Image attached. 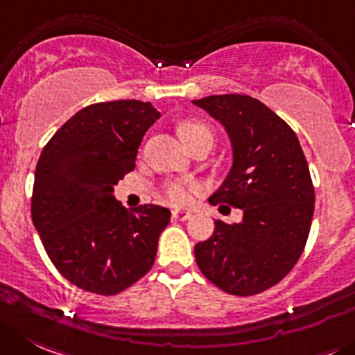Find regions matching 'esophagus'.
<instances>
[{
  "mask_svg": "<svg viewBox=\"0 0 355 355\" xmlns=\"http://www.w3.org/2000/svg\"><path fill=\"white\" fill-rule=\"evenodd\" d=\"M173 218L175 220H187V218H191V211L189 210H173Z\"/></svg>",
  "mask_w": 355,
  "mask_h": 355,
  "instance_id": "esophagus-1",
  "label": "esophagus"
}]
</instances>
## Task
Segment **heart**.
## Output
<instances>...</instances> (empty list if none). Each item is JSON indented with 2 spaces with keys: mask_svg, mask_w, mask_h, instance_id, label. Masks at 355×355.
I'll list each match as a JSON object with an SVG mask.
<instances>
[{
  "mask_svg": "<svg viewBox=\"0 0 355 355\" xmlns=\"http://www.w3.org/2000/svg\"><path fill=\"white\" fill-rule=\"evenodd\" d=\"M178 135H180V138L184 140V144L187 145V147L196 144L200 138H205V137L214 138L210 128L205 125L203 122H198V121L182 122V124L178 125ZM194 193H196V187H194L193 184H187V182H173V184H170L166 187V198L170 200V203L177 205V207L191 203Z\"/></svg>",
  "mask_w": 355,
  "mask_h": 355,
  "instance_id": "1",
  "label": "heart"
}]
</instances>
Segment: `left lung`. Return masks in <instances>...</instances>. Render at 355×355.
<instances>
[{
	"label": "left lung",
	"instance_id": "1",
	"mask_svg": "<svg viewBox=\"0 0 355 355\" xmlns=\"http://www.w3.org/2000/svg\"><path fill=\"white\" fill-rule=\"evenodd\" d=\"M226 128L233 166L211 205L243 211L238 224L215 223L194 247L201 273L233 296H254L278 284L303 254L313 217L312 177L296 132L259 99L218 94L194 99Z\"/></svg>",
	"mask_w": 355,
	"mask_h": 355
}]
</instances>
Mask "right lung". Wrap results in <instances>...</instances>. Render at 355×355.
<instances>
[{
    "mask_svg": "<svg viewBox=\"0 0 355 355\" xmlns=\"http://www.w3.org/2000/svg\"><path fill=\"white\" fill-rule=\"evenodd\" d=\"M161 117L137 99L96 103L58 129L40 154L31 218L59 273L80 289L114 296L152 268L171 211L125 210L114 185L135 168L147 129Z\"/></svg>",
    "mask_w": 355,
    "mask_h": 355,
    "instance_id": "1",
    "label": "right lung"
}]
</instances>
